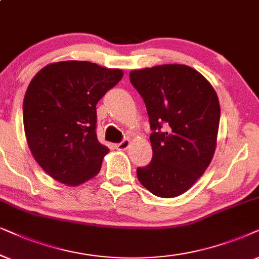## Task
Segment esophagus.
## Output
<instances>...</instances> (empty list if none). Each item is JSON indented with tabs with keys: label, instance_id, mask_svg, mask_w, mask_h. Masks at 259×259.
I'll use <instances>...</instances> for the list:
<instances>
[{
	"label": "esophagus",
	"instance_id": "1",
	"mask_svg": "<svg viewBox=\"0 0 259 259\" xmlns=\"http://www.w3.org/2000/svg\"><path fill=\"white\" fill-rule=\"evenodd\" d=\"M129 146H130V141L127 140V139H125V140H123L120 143H117L116 144V148L118 150H125Z\"/></svg>",
	"mask_w": 259,
	"mask_h": 259
}]
</instances>
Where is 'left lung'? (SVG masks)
I'll use <instances>...</instances> for the list:
<instances>
[{
	"label": "left lung",
	"instance_id": "8db88e82",
	"mask_svg": "<svg viewBox=\"0 0 259 259\" xmlns=\"http://www.w3.org/2000/svg\"><path fill=\"white\" fill-rule=\"evenodd\" d=\"M146 103L153 158L137 179L154 195L187 192L211 163L220 120L214 89L194 68L168 64L130 72Z\"/></svg>",
	"mask_w": 259,
	"mask_h": 259
}]
</instances>
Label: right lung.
Instances as JSON below:
<instances>
[{
    "label": "right lung",
    "instance_id": "add662e5",
    "mask_svg": "<svg viewBox=\"0 0 259 259\" xmlns=\"http://www.w3.org/2000/svg\"><path fill=\"white\" fill-rule=\"evenodd\" d=\"M123 77L118 68L59 61L37 72L23 99V126L34 158L61 184L95 178L109 153L96 134V105Z\"/></svg>",
    "mask_w": 259,
    "mask_h": 259
}]
</instances>
